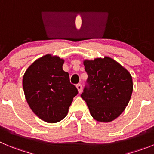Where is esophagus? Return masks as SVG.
<instances>
[{"label": "esophagus", "instance_id": "esophagus-1", "mask_svg": "<svg viewBox=\"0 0 154 154\" xmlns=\"http://www.w3.org/2000/svg\"><path fill=\"white\" fill-rule=\"evenodd\" d=\"M76 87H77V90H78L79 93H81V91H82V85H81V84H77Z\"/></svg>", "mask_w": 154, "mask_h": 154}]
</instances>
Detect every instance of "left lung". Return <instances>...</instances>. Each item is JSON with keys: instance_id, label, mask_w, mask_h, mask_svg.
Returning <instances> with one entry per match:
<instances>
[{"instance_id": "1", "label": "left lung", "mask_w": 154, "mask_h": 154, "mask_svg": "<svg viewBox=\"0 0 154 154\" xmlns=\"http://www.w3.org/2000/svg\"><path fill=\"white\" fill-rule=\"evenodd\" d=\"M88 78L81 97L90 115L101 122H110L125 109L131 97L133 81L128 70L108 56L84 60Z\"/></svg>"}]
</instances>
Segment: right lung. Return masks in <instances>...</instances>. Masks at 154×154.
<instances>
[{
    "label": "right lung",
    "instance_id": "add662e5",
    "mask_svg": "<svg viewBox=\"0 0 154 154\" xmlns=\"http://www.w3.org/2000/svg\"><path fill=\"white\" fill-rule=\"evenodd\" d=\"M64 63L58 56L45 54L35 60L23 77L27 103L40 119L48 123L62 120L78 93L70 84L69 74L63 70Z\"/></svg>",
    "mask_w": 154,
    "mask_h": 154
}]
</instances>
